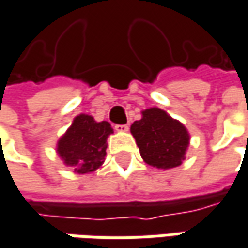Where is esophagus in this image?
I'll list each match as a JSON object with an SVG mask.
<instances>
[{"instance_id":"esophagus-1","label":"esophagus","mask_w":248,"mask_h":248,"mask_svg":"<svg viewBox=\"0 0 248 248\" xmlns=\"http://www.w3.org/2000/svg\"><path fill=\"white\" fill-rule=\"evenodd\" d=\"M116 132H127L129 130V126L127 124H115Z\"/></svg>"}]
</instances>
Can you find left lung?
<instances>
[{
	"label": "left lung",
	"instance_id": "obj_1",
	"mask_svg": "<svg viewBox=\"0 0 248 248\" xmlns=\"http://www.w3.org/2000/svg\"><path fill=\"white\" fill-rule=\"evenodd\" d=\"M144 162L158 169L180 166L185 159L189 134L183 124L159 108L142 111L130 127Z\"/></svg>",
	"mask_w": 248,
	"mask_h": 248
}]
</instances>
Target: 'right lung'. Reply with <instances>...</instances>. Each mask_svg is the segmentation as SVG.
<instances>
[{
    "label": "right lung",
    "mask_w": 248,
    "mask_h": 248,
    "mask_svg": "<svg viewBox=\"0 0 248 248\" xmlns=\"http://www.w3.org/2000/svg\"><path fill=\"white\" fill-rule=\"evenodd\" d=\"M111 133L112 127L108 122H96L93 116L81 114L59 140L57 152L65 165L74 166L77 173L94 171L104 162L107 137Z\"/></svg>",
    "instance_id": "obj_1"
}]
</instances>
